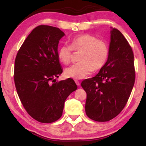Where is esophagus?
Wrapping results in <instances>:
<instances>
[{
  "label": "esophagus",
  "instance_id": "1",
  "mask_svg": "<svg viewBox=\"0 0 146 146\" xmlns=\"http://www.w3.org/2000/svg\"><path fill=\"white\" fill-rule=\"evenodd\" d=\"M75 83H76V84L78 86H80V82H79L77 80H75Z\"/></svg>",
  "mask_w": 146,
  "mask_h": 146
}]
</instances>
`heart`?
<instances>
[{
	"mask_svg": "<svg viewBox=\"0 0 146 146\" xmlns=\"http://www.w3.org/2000/svg\"><path fill=\"white\" fill-rule=\"evenodd\" d=\"M81 51L79 56L80 62L74 64L66 68L65 75L74 79H82L90 75L93 70L102 68L108 60L109 48L103 40L95 36L83 34L71 38V46L64 44L57 51L58 60L64 64L70 62L72 51Z\"/></svg>",
	"mask_w": 146,
	"mask_h": 146,
	"instance_id": "b5f03b06",
	"label": "heart"
}]
</instances>
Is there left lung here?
Listing matches in <instances>:
<instances>
[{"mask_svg":"<svg viewBox=\"0 0 146 146\" xmlns=\"http://www.w3.org/2000/svg\"><path fill=\"white\" fill-rule=\"evenodd\" d=\"M108 60L97 75L83 80L87 93L85 110L88 117L106 122L119 114L125 107L135 80L134 55L125 38L111 28Z\"/></svg>","mask_w":146,"mask_h":146,"instance_id":"1","label":"left lung"}]
</instances>
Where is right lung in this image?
<instances>
[{
  "instance_id": "add662e5",
  "label": "right lung",
  "mask_w": 146,
  "mask_h": 146,
  "mask_svg": "<svg viewBox=\"0 0 146 146\" xmlns=\"http://www.w3.org/2000/svg\"><path fill=\"white\" fill-rule=\"evenodd\" d=\"M64 35L58 28L37 26L27 36L15 61L14 80L20 100L28 114L42 123L58 120L66 98L77 89L72 78L55 79L62 73L57 51Z\"/></svg>"
}]
</instances>
